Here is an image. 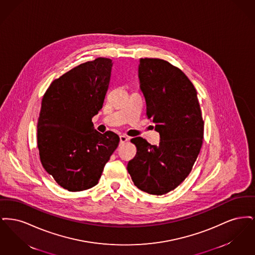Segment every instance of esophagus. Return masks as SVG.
I'll use <instances>...</instances> for the list:
<instances>
[{
    "label": "esophagus",
    "instance_id": "34e87169",
    "mask_svg": "<svg viewBox=\"0 0 255 255\" xmlns=\"http://www.w3.org/2000/svg\"><path fill=\"white\" fill-rule=\"evenodd\" d=\"M120 139H121V143H124V142H126L129 138H128L127 135L122 134V135H120Z\"/></svg>",
    "mask_w": 255,
    "mask_h": 255
}]
</instances>
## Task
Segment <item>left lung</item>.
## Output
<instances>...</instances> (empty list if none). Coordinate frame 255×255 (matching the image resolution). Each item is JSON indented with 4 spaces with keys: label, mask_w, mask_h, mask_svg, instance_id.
I'll use <instances>...</instances> for the list:
<instances>
[{
    "label": "left lung",
    "mask_w": 255,
    "mask_h": 255,
    "mask_svg": "<svg viewBox=\"0 0 255 255\" xmlns=\"http://www.w3.org/2000/svg\"><path fill=\"white\" fill-rule=\"evenodd\" d=\"M146 115L159 133L158 145L137 136L136 154L127 170L134 185L152 195L174 190L189 175L204 138V121L197 92L182 71L169 62L141 58L138 65Z\"/></svg>",
    "instance_id": "1"
}]
</instances>
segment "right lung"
Returning <instances> with one entry per match:
<instances>
[{
    "label": "right lung",
    "mask_w": 255,
    "mask_h": 255,
    "mask_svg": "<svg viewBox=\"0 0 255 255\" xmlns=\"http://www.w3.org/2000/svg\"><path fill=\"white\" fill-rule=\"evenodd\" d=\"M113 63L99 57L78 65L46 91L37 124V145L45 170L63 188L76 192L97 185L120 143L100 133L92 119L102 108Z\"/></svg>",
    "instance_id": "right-lung-1"
}]
</instances>
